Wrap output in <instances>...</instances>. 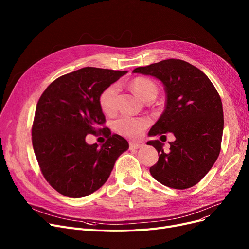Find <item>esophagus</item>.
I'll return each mask as SVG.
<instances>
[{"mask_svg": "<svg viewBox=\"0 0 249 249\" xmlns=\"http://www.w3.org/2000/svg\"><path fill=\"white\" fill-rule=\"evenodd\" d=\"M142 146H143V144H142V143H139V142H130L129 143L130 149H138Z\"/></svg>", "mask_w": 249, "mask_h": 249, "instance_id": "34e87169", "label": "esophagus"}]
</instances>
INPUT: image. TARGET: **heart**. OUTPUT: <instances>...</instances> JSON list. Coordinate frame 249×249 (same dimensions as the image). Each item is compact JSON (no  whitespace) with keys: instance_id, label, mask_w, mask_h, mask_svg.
Wrapping results in <instances>:
<instances>
[{"instance_id":"1","label":"heart","mask_w":249,"mask_h":249,"mask_svg":"<svg viewBox=\"0 0 249 249\" xmlns=\"http://www.w3.org/2000/svg\"><path fill=\"white\" fill-rule=\"evenodd\" d=\"M131 88L135 95L142 101L151 95L158 94V88L155 84L145 77H136L131 83ZM119 87L113 84L105 89L100 96V106L104 113L112 114L116 110L117 95ZM149 124V120L142 117L122 116L115 122V129L123 136L128 138H138L144 132Z\"/></svg>"}]
</instances>
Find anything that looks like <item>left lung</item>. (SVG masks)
I'll return each instance as SVG.
<instances>
[{"instance_id": "obj_1", "label": "left lung", "mask_w": 249, "mask_h": 249, "mask_svg": "<svg viewBox=\"0 0 249 249\" xmlns=\"http://www.w3.org/2000/svg\"><path fill=\"white\" fill-rule=\"evenodd\" d=\"M133 72L154 76L165 90V109L148 135L171 132L176 137L168 152L160 140L147 142L159 152V161L149 168L151 176L177 190L195 186L210 171L221 149L224 118L218 91L202 71L180 59L162 60Z\"/></svg>"}]
</instances>
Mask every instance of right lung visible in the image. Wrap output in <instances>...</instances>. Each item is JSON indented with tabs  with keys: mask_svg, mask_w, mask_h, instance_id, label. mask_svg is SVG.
<instances>
[{
	"mask_svg": "<svg viewBox=\"0 0 249 249\" xmlns=\"http://www.w3.org/2000/svg\"><path fill=\"white\" fill-rule=\"evenodd\" d=\"M126 71L84 68L52 82L39 99L32 126V144L41 173L49 185L70 198L99 190L110 177L119 156L129 148L126 139L113 134L100 106V96ZM101 132L108 139L100 148L88 145V134Z\"/></svg>",
	"mask_w": 249,
	"mask_h": 249,
	"instance_id": "right-lung-1",
	"label": "right lung"
}]
</instances>
